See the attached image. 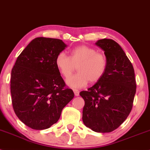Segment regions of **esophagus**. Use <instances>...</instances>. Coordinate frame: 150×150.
I'll list each match as a JSON object with an SVG mask.
<instances>
[{"label":"esophagus","instance_id":"1","mask_svg":"<svg viewBox=\"0 0 150 150\" xmlns=\"http://www.w3.org/2000/svg\"><path fill=\"white\" fill-rule=\"evenodd\" d=\"M73 91H74V93H75V96H78L80 95V91H79L78 90L73 89Z\"/></svg>","mask_w":150,"mask_h":150}]
</instances>
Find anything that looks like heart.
Segmentation results:
<instances>
[{"label": "heart", "instance_id": "b5f03b06", "mask_svg": "<svg viewBox=\"0 0 150 150\" xmlns=\"http://www.w3.org/2000/svg\"><path fill=\"white\" fill-rule=\"evenodd\" d=\"M59 72L65 78H68L77 67L79 73L66 80L70 87L80 89L90 81L98 82L105 73L107 58L105 54L96 52L95 49L86 45L76 47L70 52L68 57L64 52H60L55 59Z\"/></svg>", "mask_w": 150, "mask_h": 150}]
</instances>
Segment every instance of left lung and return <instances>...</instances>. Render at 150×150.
<instances>
[{"mask_svg": "<svg viewBox=\"0 0 150 150\" xmlns=\"http://www.w3.org/2000/svg\"><path fill=\"white\" fill-rule=\"evenodd\" d=\"M96 45L104 51L107 68L98 82L80 93L84 100L82 120L95 132L109 133L120 127L131 112L136 78L133 65L118 43L104 38Z\"/></svg>", "mask_w": 150, "mask_h": 150, "instance_id": "8db88e82", "label": "left lung"}]
</instances>
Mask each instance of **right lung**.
<instances>
[{
	"label": "right lung",
	"mask_w": 150,
	"mask_h": 150,
	"mask_svg": "<svg viewBox=\"0 0 150 150\" xmlns=\"http://www.w3.org/2000/svg\"><path fill=\"white\" fill-rule=\"evenodd\" d=\"M67 47L61 40L36 38L17 57L12 68L10 92L13 109L27 127L48 129L74 98L57 68V56Z\"/></svg>",
	"instance_id": "right-lung-1"
}]
</instances>
